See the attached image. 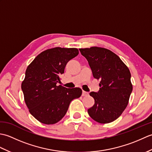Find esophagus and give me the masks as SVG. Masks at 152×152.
<instances>
[{
	"label": "esophagus",
	"mask_w": 152,
	"mask_h": 152,
	"mask_svg": "<svg viewBox=\"0 0 152 152\" xmlns=\"http://www.w3.org/2000/svg\"><path fill=\"white\" fill-rule=\"evenodd\" d=\"M89 95V93L88 92L83 91V92H82V96H87V95Z\"/></svg>",
	"instance_id": "34e87169"
}]
</instances>
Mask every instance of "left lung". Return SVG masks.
<instances>
[{
    "mask_svg": "<svg viewBox=\"0 0 152 152\" xmlns=\"http://www.w3.org/2000/svg\"><path fill=\"white\" fill-rule=\"evenodd\" d=\"M79 50L88 60L93 77L101 80L99 91L89 93L95 104L88 110V114L100 124L114 121L127 107L133 91L129 69L117 55L106 48Z\"/></svg>",
    "mask_w": 152,
    "mask_h": 152,
    "instance_id": "obj_1",
    "label": "left lung"
}]
</instances>
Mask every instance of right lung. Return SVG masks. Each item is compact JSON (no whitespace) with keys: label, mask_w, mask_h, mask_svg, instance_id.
<instances>
[{"label":"right lung","mask_w":152,"mask_h":152,"mask_svg":"<svg viewBox=\"0 0 152 152\" xmlns=\"http://www.w3.org/2000/svg\"><path fill=\"white\" fill-rule=\"evenodd\" d=\"M78 53L76 48H51L38 55L27 66L21 83L25 102L31 114L42 124L59 121L70 102L82 95L79 88L57 86L66 63Z\"/></svg>","instance_id":"add662e5"}]
</instances>
